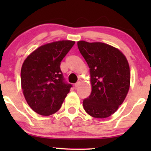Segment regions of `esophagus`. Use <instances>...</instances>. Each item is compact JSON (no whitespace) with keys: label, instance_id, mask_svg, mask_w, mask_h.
Segmentation results:
<instances>
[{"label":"esophagus","instance_id":"obj_1","mask_svg":"<svg viewBox=\"0 0 151 151\" xmlns=\"http://www.w3.org/2000/svg\"><path fill=\"white\" fill-rule=\"evenodd\" d=\"M79 85H80V82H79V81H78V82H77L75 84H74V87L77 88Z\"/></svg>","mask_w":151,"mask_h":151}]
</instances>
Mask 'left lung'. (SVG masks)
I'll return each instance as SVG.
<instances>
[{
  "instance_id": "8db88e82",
  "label": "left lung",
  "mask_w": 151,
  "mask_h": 151,
  "mask_svg": "<svg viewBox=\"0 0 151 151\" xmlns=\"http://www.w3.org/2000/svg\"><path fill=\"white\" fill-rule=\"evenodd\" d=\"M79 52L90 68L91 93L83 106L91 116L104 119L116 111L130 86V69L126 57L116 48L102 42L79 41Z\"/></svg>"
}]
</instances>
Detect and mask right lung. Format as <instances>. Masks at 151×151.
<instances>
[{
	"label": "right lung",
	"instance_id": "1",
	"mask_svg": "<svg viewBox=\"0 0 151 151\" xmlns=\"http://www.w3.org/2000/svg\"><path fill=\"white\" fill-rule=\"evenodd\" d=\"M74 41L46 44L35 50L22 64L20 79L24 96L30 108L42 116L60 109L72 85L66 82L60 63Z\"/></svg>",
	"mask_w": 151,
	"mask_h": 151
}]
</instances>
